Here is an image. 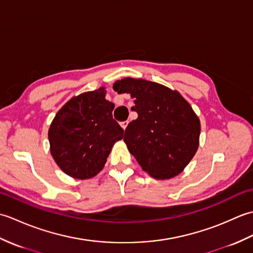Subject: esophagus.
Here are the masks:
<instances>
[{"label":"esophagus","mask_w":253,"mask_h":253,"mask_svg":"<svg viewBox=\"0 0 253 253\" xmlns=\"http://www.w3.org/2000/svg\"><path fill=\"white\" fill-rule=\"evenodd\" d=\"M127 125H128V121H125V122H122V123H121V126L124 128V129H126Z\"/></svg>","instance_id":"esophagus-1"}]
</instances>
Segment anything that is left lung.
I'll return each mask as SVG.
<instances>
[{
	"mask_svg": "<svg viewBox=\"0 0 253 253\" xmlns=\"http://www.w3.org/2000/svg\"><path fill=\"white\" fill-rule=\"evenodd\" d=\"M117 93L135 98L138 118L128 124L124 141L141 168L154 178H171L181 173L196 154L200 122L190 104L164 85L125 78L113 85Z\"/></svg>",
	"mask_w": 253,
	"mask_h": 253,
	"instance_id": "8db88e82",
	"label": "left lung"
}]
</instances>
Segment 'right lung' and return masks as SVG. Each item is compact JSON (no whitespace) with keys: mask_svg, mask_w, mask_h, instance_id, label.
Segmentation results:
<instances>
[{"mask_svg":"<svg viewBox=\"0 0 253 253\" xmlns=\"http://www.w3.org/2000/svg\"><path fill=\"white\" fill-rule=\"evenodd\" d=\"M113 110L114 104L100 88L75 96L57 112L49 129L50 150L67 175L87 179L103 169L113 144L124 133Z\"/></svg>","mask_w":253,"mask_h":253,"instance_id":"right-lung-1","label":"right lung"}]
</instances>
